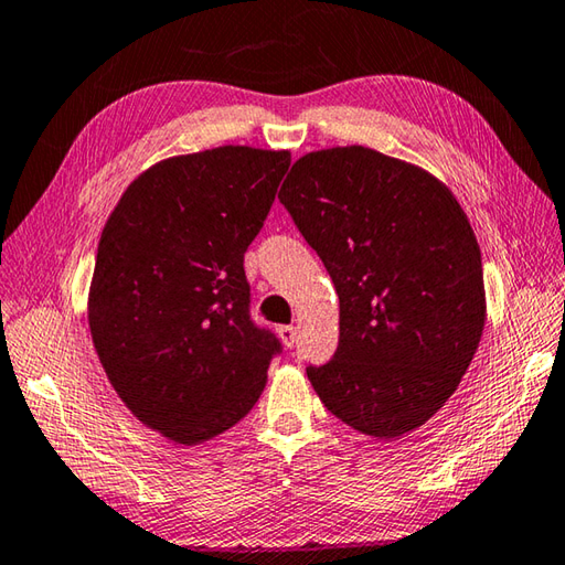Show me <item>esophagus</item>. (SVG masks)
Segmentation results:
<instances>
[{
  "label": "esophagus",
  "mask_w": 565,
  "mask_h": 565,
  "mask_svg": "<svg viewBox=\"0 0 565 565\" xmlns=\"http://www.w3.org/2000/svg\"><path fill=\"white\" fill-rule=\"evenodd\" d=\"M278 337L282 339V344L285 347H295L297 344V329L292 327V324H282V327H278Z\"/></svg>",
  "instance_id": "esophagus-1"
}]
</instances>
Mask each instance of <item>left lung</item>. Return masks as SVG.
<instances>
[{"instance_id":"8db88e82","label":"left lung","mask_w":565,"mask_h":565,"mask_svg":"<svg viewBox=\"0 0 565 565\" xmlns=\"http://www.w3.org/2000/svg\"><path fill=\"white\" fill-rule=\"evenodd\" d=\"M278 199L339 295V347L307 366L319 401L391 440L430 420L480 347L482 253L452 191L361 145L297 159Z\"/></svg>"}]
</instances>
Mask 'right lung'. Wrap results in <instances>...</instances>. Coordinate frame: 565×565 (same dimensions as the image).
Returning <instances> with one entry per match:
<instances>
[{"label":"right lung","instance_id":"1","mask_svg":"<svg viewBox=\"0 0 565 565\" xmlns=\"http://www.w3.org/2000/svg\"><path fill=\"white\" fill-rule=\"evenodd\" d=\"M290 167L287 150L226 145L162 159L105 223L88 324L117 396L179 445L236 425L280 342L253 324L243 253Z\"/></svg>","mask_w":565,"mask_h":565}]
</instances>
